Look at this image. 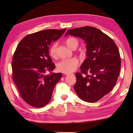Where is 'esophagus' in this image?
Masks as SVG:
<instances>
[{
  "label": "esophagus",
  "mask_w": 133,
  "mask_h": 133,
  "mask_svg": "<svg viewBox=\"0 0 133 133\" xmlns=\"http://www.w3.org/2000/svg\"><path fill=\"white\" fill-rule=\"evenodd\" d=\"M65 75H66V76H74V74H68V73H66V74H65Z\"/></svg>",
  "instance_id": "obj_1"
}]
</instances>
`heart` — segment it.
<instances>
[{
	"instance_id": "heart-1",
	"label": "heart",
	"mask_w": 133,
	"mask_h": 133,
	"mask_svg": "<svg viewBox=\"0 0 133 133\" xmlns=\"http://www.w3.org/2000/svg\"><path fill=\"white\" fill-rule=\"evenodd\" d=\"M66 44L68 48L73 50L77 48L79 42L76 38L70 37L66 40ZM57 44L54 43L49 49V55L52 58H56L57 56ZM78 63V60L75 58L63 59L57 63V68L60 72L69 73L76 70Z\"/></svg>"
}]
</instances>
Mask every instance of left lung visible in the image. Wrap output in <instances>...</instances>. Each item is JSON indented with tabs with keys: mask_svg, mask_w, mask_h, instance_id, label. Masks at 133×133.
I'll return each instance as SVG.
<instances>
[{
	"mask_svg": "<svg viewBox=\"0 0 133 133\" xmlns=\"http://www.w3.org/2000/svg\"><path fill=\"white\" fill-rule=\"evenodd\" d=\"M79 37L86 43L87 56L77 72L74 89L82 100L95 102L112 90L118 78L121 60L112 39L100 29L85 26L68 30L65 37Z\"/></svg>",
	"mask_w": 133,
	"mask_h": 133,
	"instance_id": "8db88e82",
	"label": "left lung"
}]
</instances>
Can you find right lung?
Listing matches in <instances>:
<instances>
[{
    "instance_id": "right-lung-1",
    "label": "right lung",
    "mask_w": 133,
    "mask_h": 133,
    "mask_svg": "<svg viewBox=\"0 0 133 133\" xmlns=\"http://www.w3.org/2000/svg\"><path fill=\"white\" fill-rule=\"evenodd\" d=\"M66 30L49 29L28 34L16 49L12 61V79L21 97L30 106L41 108L47 105L61 79V73L46 75L45 72L55 67L49 56V46Z\"/></svg>"
}]
</instances>
